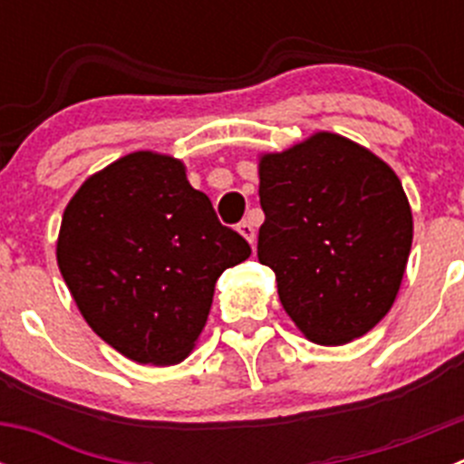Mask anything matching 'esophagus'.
I'll list each match as a JSON object with an SVG mask.
<instances>
[{"label":"esophagus","mask_w":464,"mask_h":464,"mask_svg":"<svg viewBox=\"0 0 464 464\" xmlns=\"http://www.w3.org/2000/svg\"><path fill=\"white\" fill-rule=\"evenodd\" d=\"M237 229H239V235L244 237L246 241H251V244H253V239H256V227H253L251 220H241L239 227H237Z\"/></svg>","instance_id":"obj_1"}]
</instances>
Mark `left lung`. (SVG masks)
<instances>
[{
  "label": "left lung",
  "mask_w": 464,
  "mask_h": 464,
  "mask_svg": "<svg viewBox=\"0 0 464 464\" xmlns=\"http://www.w3.org/2000/svg\"><path fill=\"white\" fill-rule=\"evenodd\" d=\"M257 260L306 337L342 346L391 311L413 239L395 171L372 150L318 132L260 158Z\"/></svg>",
  "instance_id": "1"
}]
</instances>
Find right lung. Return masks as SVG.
Returning a JSON list of instances; mask_svg holds the SVG:
<instances>
[{
  "mask_svg": "<svg viewBox=\"0 0 464 464\" xmlns=\"http://www.w3.org/2000/svg\"><path fill=\"white\" fill-rule=\"evenodd\" d=\"M248 256V241L220 225L181 160L150 150L90 176L57 237V267L85 323L141 364L188 358L216 281Z\"/></svg>",
  "mask_w": 464,
  "mask_h": 464,
  "instance_id": "add662e5",
  "label": "right lung"
}]
</instances>
